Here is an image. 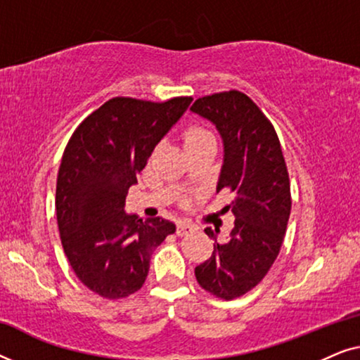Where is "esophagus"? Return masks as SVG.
<instances>
[{
	"label": "esophagus",
	"instance_id": "1",
	"mask_svg": "<svg viewBox=\"0 0 360 360\" xmlns=\"http://www.w3.org/2000/svg\"><path fill=\"white\" fill-rule=\"evenodd\" d=\"M196 228L191 223H186V221H180L179 224H176V236H186L190 233H193Z\"/></svg>",
	"mask_w": 360,
	"mask_h": 360
}]
</instances>
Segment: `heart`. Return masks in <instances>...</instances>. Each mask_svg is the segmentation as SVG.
I'll return each mask as SVG.
<instances>
[{
  "label": "heart",
  "mask_w": 360,
  "mask_h": 360,
  "mask_svg": "<svg viewBox=\"0 0 360 360\" xmlns=\"http://www.w3.org/2000/svg\"><path fill=\"white\" fill-rule=\"evenodd\" d=\"M184 144L186 152L191 149H196V147H201L205 144H216L214 136L211 134L208 129L201 126H188L184 131Z\"/></svg>",
  "instance_id": "obj_1"
}]
</instances>
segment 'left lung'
Returning a JSON list of instances; mask_svg holds the SVG:
<instances>
[{
    "label": "left lung",
    "instance_id": "obj_1",
    "mask_svg": "<svg viewBox=\"0 0 360 360\" xmlns=\"http://www.w3.org/2000/svg\"><path fill=\"white\" fill-rule=\"evenodd\" d=\"M190 110L214 122L223 137L218 191L234 195L224 211L236 218L229 239L214 240L213 254L195 269V277L213 297L234 300L262 282L282 248L292 211L287 164L274 124L245 93L201 96ZM205 233L216 239L218 229Z\"/></svg>",
    "mask_w": 360,
    "mask_h": 360
}]
</instances>
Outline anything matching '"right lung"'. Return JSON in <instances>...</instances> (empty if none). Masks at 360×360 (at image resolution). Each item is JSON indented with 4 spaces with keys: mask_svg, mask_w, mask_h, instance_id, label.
<instances>
[{
    "mask_svg": "<svg viewBox=\"0 0 360 360\" xmlns=\"http://www.w3.org/2000/svg\"><path fill=\"white\" fill-rule=\"evenodd\" d=\"M191 96L154 103L108 100L83 120L63 150L56 211L60 240L78 280L108 300L144 285L150 255L175 224L126 214V195L154 147L179 121Z\"/></svg>",
    "mask_w": 360,
    "mask_h": 360,
    "instance_id": "1",
    "label": "right lung"
}]
</instances>
